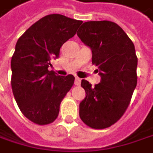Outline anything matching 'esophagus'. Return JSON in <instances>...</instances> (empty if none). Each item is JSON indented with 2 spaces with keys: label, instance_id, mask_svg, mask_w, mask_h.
<instances>
[{
  "label": "esophagus",
  "instance_id": "obj_1",
  "mask_svg": "<svg viewBox=\"0 0 153 153\" xmlns=\"http://www.w3.org/2000/svg\"><path fill=\"white\" fill-rule=\"evenodd\" d=\"M80 83H81V79L79 77H76V79H75V85H80Z\"/></svg>",
  "mask_w": 153,
  "mask_h": 153
}]
</instances>
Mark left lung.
Instances as JSON below:
<instances>
[{
  "label": "left lung",
  "instance_id": "left-lung-1",
  "mask_svg": "<svg viewBox=\"0 0 153 153\" xmlns=\"http://www.w3.org/2000/svg\"><path fill=\"white\" fill-rule=\"evenodd\" d=\"M76 34L90 47L92 63L101 76L94 86L82 80L86 95L79 105V116L93 129H105L123 115L136 87L135 48L123 30L109 21L85 22Z\"/></svg>",
  "mask_w": 153,
  "mask_h": 153
}]
</instances>
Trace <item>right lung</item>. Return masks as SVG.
Segmentation results:
<instances>
[{
  "label": "right lung",
  "mask_w": 153,
  "mask_h": 153,
  "mask_svg": "<svg viewBox=\"0 0 153 153\" xmlns=\"http://www.w3.org/2000/svg\"><path fill=\"white\" fill-rule=\"evenodd\" d=\"M81 23L49 14L31 25L16 43L10 63L12 93L21 112L36 124H49L56 119L63 98L74 85V76H60L48 68Z\"/></svg>",
  "instance_id": "obj_1"
}]
</instances>
